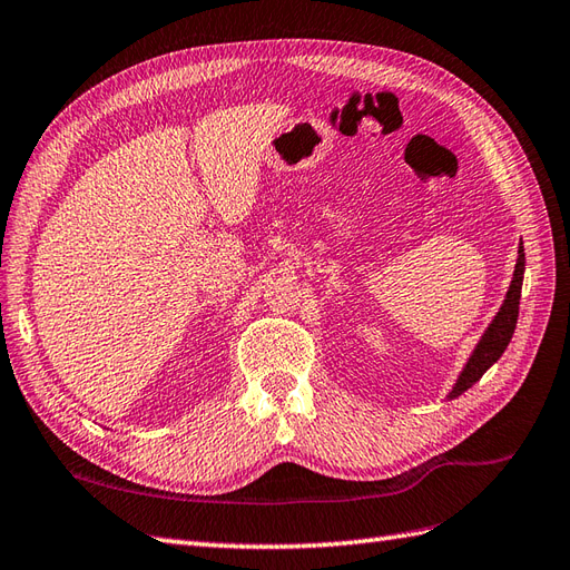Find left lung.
<instances>
[{
  "label": "left lung",
  "mask_w": 570,
  "mask_h": 570,
  "mask_svg": "<svg viewBox=\"0 0 570 570\" xmlns=\"http://www.w3.org/2000/svg\"><path fill=\"white\" fill-rule=\"evenodd\" d=\"M522 279H524V247L520 243L518 247V264H514V274H512V282L505 298H502V306L498 308L495 317L491 321V325L485 327V333L481 335V340L475 342V347L471 352V356L466 360L464 368H461V374L456 379V383L449 391L446 401H454L459 399L461 393L469 391L475 381H479L488 368H491L502 352L508 350L512 333H514V325H518V315H520V296H522Z\"/></svg>",
  "instance_id": "left-lung-1"
}]
</instances>
